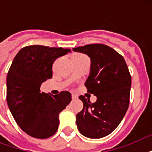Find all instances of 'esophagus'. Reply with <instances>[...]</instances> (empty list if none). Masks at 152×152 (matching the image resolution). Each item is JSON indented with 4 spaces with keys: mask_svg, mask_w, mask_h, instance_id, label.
I'll list each match as a JSON object with an SVG mask.
<instances>
[{
    "mask_svg": "<svg viewBox=\"0 0 152 152\" xmlns=\"http://www.w3.org/2000/svg\"><path fill=\"white\" fill-rule=\"evenodd\" d=\"M72 99H77V96H76V95H72Z\"/></svg>",
    "mask_w": 152,
    "mask_h": 152,
    "instance_id": "34e87169",
    "label": "esophagus"
}]
</instances>
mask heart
<instances>
[{"mask_svg": "<svg viewBox=\"0 0 152 152\" xmlns=\"http://www.w3.org/2000/svg\"><path fill=\"white\" fill-rule=\"evenodd\" d=\"M87 57L86 56H84L83 54H80V53H76V54H74L72 57V61H80V60L83 59V58H85Z\"/></svg>", "mask_w": 152, "mask_h": 152, "instance_id": "heart-1", "label": "heart"}]
</instances>
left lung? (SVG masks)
Here are the masks:
<instances>
[{
  "instance_id": "obj_1",
  "label": "left lung",
  "mask_w": 152,
  "mask_h": 152,
  "mask_svg": "<svg viewBox=\"0 0 152 152\" xmlns=\"http://www.w3.org/2000/svg\"><path fill=\"white\" fill-rule=\"evenodd\" d=\"M91 58V72L85 87L97 97L91 103L80 95L83 110L76 114L78 130L84 137L99 139L118 127L129 105L132 79L124 57L104 44H89L72 49Z\"/></svg>"
}]
</instances>
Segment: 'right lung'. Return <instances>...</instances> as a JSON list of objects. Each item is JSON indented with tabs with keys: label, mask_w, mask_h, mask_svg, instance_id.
Instances as JSON below:
<instances>
[{
	"label": "right lung",
	"mask_w": 152,
	"mask_h": 152,
	"mask_svg": "<svg viewBox=\"0 0 152 152\" xmlns=\"http://www.w3.org/2000/svg\"><path fill=\"white\" fill-rule=\"evenodd\" d=\"M70 49L33 45L20 50L7 75V102L20 128L31 137L46 139L57 132L59 113L72 100L69 91L51 95L40 91L52 78L55 60Z\"/></svg>",
	"instance_id": "obj_1"
}]
</instances>
